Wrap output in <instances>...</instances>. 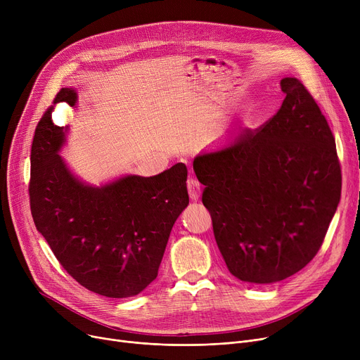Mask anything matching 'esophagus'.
Instances as JSON below:
<instances>
[{"mask_svg":"<svg viewBox=\"0 0 360 360\" xmlns=\"http://www.w3.org/2000/svg\"><path fill=\"white\" fill-rule=\"evenodd\" d=\"M186 188H188V194H190V198L193 201H197L200 198V195H201V185H200V182L193 179V178H190V179H188V182H186Z\"/></svg>","mask_w":360,"mask_h":360,"instance_id":"1","label":"esophagus"}]
</instances>
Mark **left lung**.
<instances>
[{
    "label": "left lung",
    "instance_id": "8db88e82",
    "mask_svg": "<svg viewBox=\"0 0 360 360\" xmlns=\"http://www.w3.org/2000/svg\"><path fill=\"white\" fill-rule=\"evenodd\" d=\"M276 115L221 150L194 159L202 204L229 271L267 285L316 255L342 194V169L326 117L304 83L280 82Z\"/></svg>",
    "mask_w": 360,
    "mask_h": 360
}]
</instances>
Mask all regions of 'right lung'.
<instances>
[{
	"mask_svg": "<svg viewBox=\"0 0 360 360\" xmlns=\"http://www.w3.org/2000/svg\"><path fill=\"white\" fill-rule=\"evenodd\" d=\"M61 89L53 105H75ZM53 105L34 129L30 212L64 270L90 292L129 297L158 277L172 226L190 202L188 170L176 163L155 176L128 175L101 188L75 178L60 158L68 129L52 122Z\"/></svg>",
	"mask_w": 360,
	"mask_h": 360,
	"instance_id": "add662e5",
	"label": "right lung"
}]
</instances>
